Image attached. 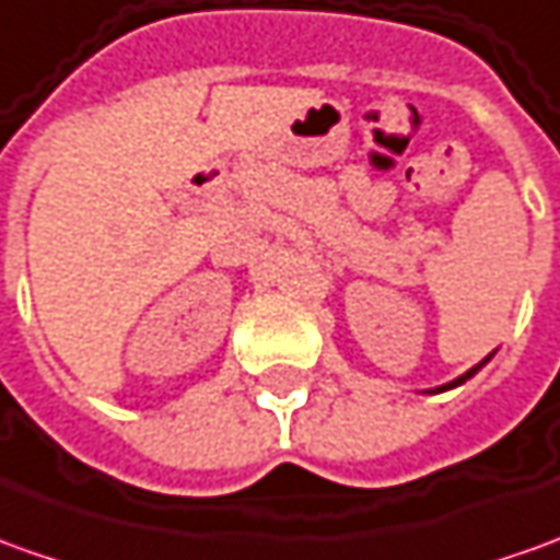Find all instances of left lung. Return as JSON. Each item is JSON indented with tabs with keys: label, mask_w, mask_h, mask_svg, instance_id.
I'll use <instances>...</instances> for the list:
<instances>
[{
	"label": "left lung",
	"mask_w": 560,
	"mask_h": 560,
	"mask_svg": "<svg viewBox=\"0 0 560 560\" xmlns=\"http://www.w3.org/2000/svg\"><path fill=\"white\" fill-rule=\"evenodd\" d=\"M488 359H490V355H488ZM488 359H485V361H488ZM485 361H481V364H485ZM481 364H475V368H471V371H466V374H463V376H456L454 383H447V386H439V389H432V392L454 389V386H459V383H466V380H469V376H475V374H478V371H481Z\"/></svg>",
	"instance_id": "8db88e82"
}]
</instances>
